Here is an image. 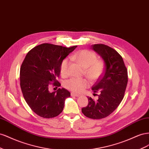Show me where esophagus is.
Instances as JSON below:
<instances>
[{
    "instance_id": "obj_1",
    "label": "esophagus",
    "mask_w": 149,
    "mask_h": 149,
    "mask_svg": "<svg viewBox=\"0 0 149 149\" xmlns=\"http://www.w3.org/2000/svg\"><path fill=\"white\" fill-rule=\"evenodd\" d=\"M71 96H72V97H79V96H80V95L77 94V93L72 92V93H71Z\"/></svg>"
}]
</instances>
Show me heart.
I'll list each match as a JSON object with an SVG mask.
<instances>
[{"label":"heart","mask_w":149,"mask_h":149,"mask_svg":"<svg viewBox=\"0 0 149 149\" xmlns=\"http://www.w3.org/2000/svg\"><path fill=\"white\" fill-rule=\"evenodd\" d=\"M72 61L77 62L85 68V74L92 80L98 79L104 70V63L97 60L96 55L87 50L79 51L70 57ZM69 61L67 58L63 60L61 65V74L62 76L69 74ZM90 86V82L86 79L72 77L63 83V86L74 92L80 93Z\"/></svg>","instance_id":"1"}]
</instances>
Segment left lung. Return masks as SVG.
<instances>
[{
	"instance_id": "8db88e82",
	"label": "left lung",
	"mask_w": 149,
	"mask_h": 149,
	"mask_svg": "<svg viewBox=\"0 0 149 149\" xmlns=\"http://www.w3.org/2000/svg\"><path fill=\"white\" fill-rule=\"evenodd\" d=\"M92 49L103 59L105 70L92 88L93 92L100 91L98 100L95 101L88 97V104L82 109V112L87 117L100 119L111 114L120 104L128 75L123 58L116 50L101 44L92 45Z\"/></svg>"
}]
</instances>
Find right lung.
Listing matches in <instances>:
<instances>
[{"mask_svg": "<svg viewBox=\"0 0 149 149\" xmlns=\"http://www.w3.org/2000/svg\"><path fill=\"white\" fill-rule=\"evenodd\" d=\"M67 48L51 44H42L31 49L25 56L20 70V85L24 99L33 112L49 118L58 116L64 107L65 100L70 96L65 88L49 91L50 82L60 87L57 78L61 65L76 47Z\"/></svg>", "mask_w": 149, "mask_h": 149, "instance_id": "right-lung-1", "label": "right lung"}]
</instances>
